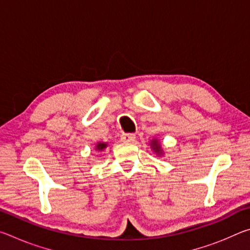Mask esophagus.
I'll use <instances>...</instances> for the list:
<instances>
[{"instance_id":"34e87169","label":"esophagus","mask_w":250,"mask_h":250,"mask_svg":"<svg viewBox=\"0 0 250 250\" xmlns=\"http://www.w3.org/2000/svg\"><path fill=\"white\" fill-rule=\"evenodd\" d=\"M135 140V134L133 133H124L121 135V141L131 143Z\"/></svg>"}]
</instances>
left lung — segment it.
<instances>
[{"instance_id":"1","label":"left lung","mask_w":250,"mask_h":250,"mask_svg":"<svg viewBox=\"0 0 250 250\" xmlns=\"http://www.w3.org/2000/svg\"><path fill=\"white\" fill-rule=\"evenodd\" d=\"M150 146H151V149L153 150L156 154H158V155H162L163 154L162 147H161L160 143H159L158 140H156V139H153V140L150 142Z\"/></svg>"}]
</instances>
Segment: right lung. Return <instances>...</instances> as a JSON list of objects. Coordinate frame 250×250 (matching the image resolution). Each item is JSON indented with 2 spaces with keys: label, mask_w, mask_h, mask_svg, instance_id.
Here are the masks:
<instances>
[{
  "label": "right lung",
  "mask_w": 250,
  "mask_h": 250,
  "mask_svg": "<svg viewBox=\"0 0 250 250\" xmlns=\"http://www.w3.org/2000/svg\"><path fill=\"white\" fill-rule=\"evenodd\" d=\"M105 147H107V143H105V142H98V143H97V146H96V150L103 151L104 149H105Z\"/></svg>",
  "instance_id": "obj_1"
}]
</instances>
